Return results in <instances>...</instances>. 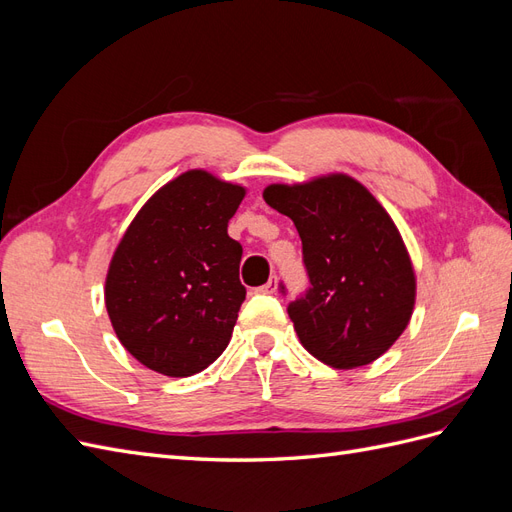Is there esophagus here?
<instances>
[{"mask_svg":"<svg viewBox=\"0 0 512 512\" xmlns=\"http://www.w3.org/2000/svg\"><path fill=\"white\" fill-rule=\"evenodd\" d=\"M277 290V277H271V280L267 284H262L258 288V292H265V294H273Z\"/></svg>","mask_w":512,"mask_h":512,"instance_id":"34e87169","label":"esophagus"}]
</instances>
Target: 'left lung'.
<instances>
[{
	"mask_svg": "<svg viewBox=\"0 0 512 512\" xmlns=\"http://www.w3.org/2000/svg\"><path fill=\"white\" fill-rule=\"evenodd\" d=\"M269 207L294 222L309 288L288 305L303 348L324 365L374 363L406 331L416 275L395 222L363 183L344 173L271 183Z\"/></svg>",
	"mask_w": 512,
	"mask_h": 512,
	"instance_id": "left-lung-1",
	"label": "left lung"
}]
</instances>
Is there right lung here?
Returning a JSON list of instances; mask_svg holds the SVG:
<instances>
[{
	"mask_svg": "<svg viewBox=\"0 0 512 512\" xmlns=\"http://www.w3.org/2000/svg\"><path fill=\"white\" fill-rule=\"evenodd\" d=\"M245 192L203 168L185 170L147 200L115 247L108 318L123 348L158 374L194 376L230 342L245 288L228 222Z\"/></svg>",
	"mask_w": 512,
	"mask_h": 512,
	"instance_id": "obj_1",
	"label": "right lung"
}]
</instances>
